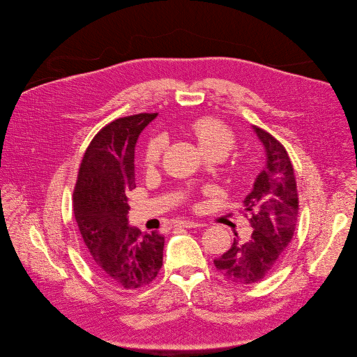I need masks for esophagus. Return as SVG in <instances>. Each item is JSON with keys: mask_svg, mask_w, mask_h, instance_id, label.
Here are the masks:
<instances>
[{"mask_svg": "<svg viewBox=\"0 0 357 357\" xmlns=\"http://www.w3.org/2000/svg\"><path fill=\"white\" fill-rule=\"evenodd\" d=\"M178 227L181 228H201V227H206L202 222H195V221H180Z\"/></svg>", "mask_w": 357, "mask_h": 357, "instance_id": "1", "label": "esophagus"}]
</instances>
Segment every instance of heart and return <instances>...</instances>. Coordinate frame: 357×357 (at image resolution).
<instances>
[{
    "label": "heart",
    "mask_w": 357,
    "mask_h": 357,
    "mask_svg": "<svg viewBox=\"0 0 357 357\" xmlns=\"http://www.w3.org/2000/svg\"><path fill=\"white\" fill-rule=\"evenodd\" d=\"M192 130L201 152L209 160H222L235 146V135L232 130L215 119H199L195 122ZM165 148L166 139L163 136L152 137L145 149V162L155 165L160 159ZM245 173H248V166L241 167V174Z\"/></svg>",
    "instance_id": "1"
}]
</instances>
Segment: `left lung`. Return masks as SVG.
<instances>
[{"mask_svg": "<svg viewBox=\"0 0 357 357\" xmlns=\"http://www.w3.org/2000/svg\"><path fill=\"white\" fill-rule=\"evenodd\" d=\"M252 129L266 155L263 170L242 201L253 234L249 242L234 238L229 250L213 260L221 275L241 286L261 281L274 268L291 242L298 220L297 183L286 149L263 129Z\"/></svg>", "mask_w": 357, "mask_h": 357, "instance_id": "obj_1", "label": "left lung"}]
</instances>
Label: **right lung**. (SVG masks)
I'll list each match as a JSON object with an SVG mask.
<instances>
[{
	"instance_id": "add662e5",
	"label": "right lung",
	"mask_w": 357,
	"mask_h": 357,
	"mask_svg": "<svg viewBox=\"0 0 357 357\" xmlns=\"http://www.w3.org/2000/svg\"><path fill=\"white\" fill-rule=\"evenodd\" d=\"M158 114L119 118L87 148L75 188V217L93 270L128 290L148 286L163 264L165 236L142 234L128 221L135 184V145Z\"/></svg>"
}]
</instances>
